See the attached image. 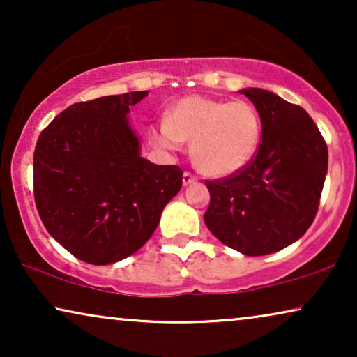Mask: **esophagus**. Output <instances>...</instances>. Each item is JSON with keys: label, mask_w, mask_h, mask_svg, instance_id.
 Masks as SVG:
<instances>
[{"label": "esophagus", "mask_w": 357, "mask_h": 357, "mask_svg": "<svg viewBox=\"0 0 357 357\" xmlns=\"http://www.w3.org/2000/svg\"><path fill=\"white\" fill-rule=\"evenodd\" d=\"M183 185H185V187H187V185H190V183H195V182H197V175H193L192 172H183Z\"/></svg>", "instance_id": "obj_1"}]
</instances>
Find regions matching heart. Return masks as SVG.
I'll use <instances>...</instances> for the list:
<instances>
[{
  "label": "heart",
  "instance_id": "b5f03b06",
  "mask_svg": "<svg viewBox=\"0 0 357 357\" xmlns=\"http://www.w3.org/2000/svg\"><path fill=\"white\" fill-rule=\"evenodd\" d=\"M160 149L177 151L182 141L192 143V159L203 174L227 177L255 158L261 138V120L247 100H218L187 96L175 102L167 120L151 130Z\"/></svg>",
  "mask_w": 357,
  "mask_h": 357
}]
</instances>
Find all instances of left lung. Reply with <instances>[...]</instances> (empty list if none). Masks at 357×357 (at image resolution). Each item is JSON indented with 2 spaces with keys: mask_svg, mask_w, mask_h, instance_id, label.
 I'll list each match as a JSON object with an SVG mask.
<instances>
[{
  "mask_svg": "<svg viewBox=\"0 0 357 357\" xmlns=\"http://www.w3.org/2000/svg\"><path fill=\"white\" fill-rule=\"evenodd\" d=\"M241 94L260 114L261 143L242 170L206 180L211 202L204 224L224 245L260 257L299 241L314 222L328 149L302 107L258 87Z\"/></svg>",
  "mask_w": 357,
  "mask_h": 357,
  "instance_id": "left-lung-1",
  "label": "left lung"
}]
</instances>
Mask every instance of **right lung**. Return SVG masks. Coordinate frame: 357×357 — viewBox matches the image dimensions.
<instances>
[{"label":"right lung","mask_w":357,"mask_h":357,"mask_svg":"<svg viewBox=\"0 0 357 357\" xmlns=\"http://www.w3.org/2000/svg\"><path fill=\"white\" fill-rule=\"evenodd\" d=\"M148 91L77 102L55 116L33 151V198L48 234L91 265L139 250L182 188L178 165L139 154L130 107Z\"/></svg>","instance_id":"add662e5"}]
</instances>
